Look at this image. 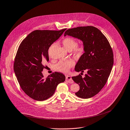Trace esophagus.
I'll return each instance as SVG.
<instances>
[{
	"instance_id": "esophagus-1",
	"label": "esophagus",
	"mask_w": 130,
	"mask_h": 130,
	"mask_svg": "<svg viewBox=\"0 0 130 130\" xmlns=\"http://www.w3.org/2000/svg\"><path fill=\"white\" fill-rule=\"evenodd\" d=\"M66 81L69 83H73V81L72 80V79L70 76L67 75L66 76Z\"/></svg>"
}]
</instances>
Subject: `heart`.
Masks as SVG:
<instances>
[{
  "instance_id": "obj_1",
  "label": "heart",
  "mask_w": 130,
  "mask_h": 130,
  "mask_svg": "<svg viewBox=\"0 0 130 130\" xmlns=\"http://www.w3.org/2000/svg\"><path fill=\"white\" fill-rule=\"evenodd\" d=\"M62 45L64 48L68 51L73 52V54L76 57L81 56L84 52V46L83 45H77V42L76 40L72 37H67L64 38L62 42ZM74 64V62L72 60L64 61H60L56 66V69L58 71L67 73L70 69Z\"/></svg>"
}]
</instances>
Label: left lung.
<instances>
[{
    "mask_svg": "<svg viewBox=\"0 0 130 130\" xmlns=\"http://www.w3.org/2000/svg\"><path fill=\"white\" fill-rule=\"evenodd\" d=\"M80 39L84 46V53L79 58L75 71H87L84 77L79 74L72 76L79 86L75 93L78 97L87 99L98 94L106 84L113 64V55L108 39L97 28L92 26L70 28L64 36ZM81 73V74L82 73Z\"/></svg>",
    "mask_w": 130,
    "mask_h": 130,
    "instance_id": "left-lung-1",
    "label": "left lung"
}]
</instances>
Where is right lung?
<instances>
[{
    "label": "right lung",
    "mask_w": 130,
    "mask_h": 130,
    "mask_svg": "<svg viewBox=\"0 0 130 130\" xmlns=\"http://www.w3.org/2000/svg\"><path fill=\"white\" fill-rule=\"evenodd\" d=\"M60 31L36 30L29 34L20 45L15 57L13 69L22 90L29 97L43 101L52 97L57 85L65 81V76L55 72L44 78V64L49 61L48 49L61 36Z\"/></svg>",
    "instance_id": "obj_1"
}]
</instances>
